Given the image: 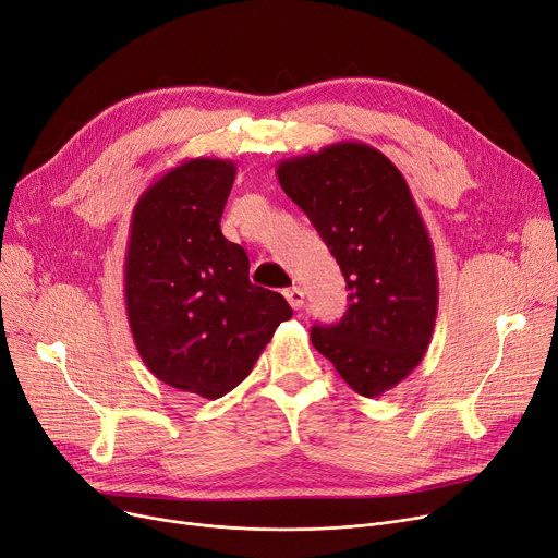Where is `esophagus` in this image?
Returning <instances> with one entry per match:
<instances>
[{
	"mask_svg": "<svg viewBox=\"0 0 558 558\" xmlns=\"http://www.w3.org/2000/svg\"><path fill=\"white\" fill-rule=\"evenodd\" d=\"M284 299L293 310H301L305 305V291L301 287H289L284 289Z\"/></svg>",
	"mask_w": 558,
	"mask_h": 558,
	"instance_id": "34e87169",
	"label": "esophagus"
}]
</instances>
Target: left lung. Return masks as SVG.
<instances>
[{"label":"left lung","instance_id":"left-lung-1","mask_svg":"<svg viewBox=\"0 0 558 558\" xmlns=\"http://www.w3.org/2000/svg\"><path fill=\"white\" fill-rule=\"evenodd\" d=\"M282 191L299 204L345 276L350 307L314 325V348L345 384L379 397L422 363L437 318L433 242L399 168L361 141L282 159Z\"/></svg>","mask_w":558,"mask_h":558}]
</instances>
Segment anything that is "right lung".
Instances as JSON below:
<instances>
[{"label": "right lung", "mask_w": 558, "mask_h": 558, "mask_svg": "<svg viewBox=\"0 0 558 558\" xmlns=\"http://www.w3.org/2000/svg\"><path fill=\"white\" fill-rule=\"evenodd\" d=\"M231 159H185L138 197L125 251V310L150 373L219 399L240 386L291 318L280 293L248 280V255L221 235Z\"/></svg>", "instance_id": "obj_1"}]
</instances>
